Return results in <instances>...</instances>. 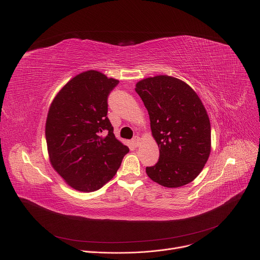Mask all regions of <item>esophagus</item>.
<instances>
[{
	"label": "esophagus",
	"instance_id": "34e87169",
	"mask_svg": "<svg viewBox=\"0 0 260 260\" xmlns=\"http://www.w3.org/2000/svg\"><path fill=\"white\" fill-rule=\"evenodd\" d=\"M132 142H133V144H134L135 147H138V146L141 144V139H140V137L136 136V137L132 140Z\"/></svg>",
	"mask_w": 260,
	"mask_h": 260
}]
</instances>
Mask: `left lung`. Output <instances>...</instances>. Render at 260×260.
<instances>
[{"mask_svg":"<svg viewBox=\"0 0 260 260\" xmlns=\"http://www.w3.org/2000/svg\"><path fill=\"white\" fill-rule=\"evenodd\" d=\"M150 118L159 159L146 173L161 186L177 188L193 181L211 152V124L197 92L184 81L159 75L136 84Z\"/></svg>","mask_w":260,"mask_h":260,"instance_id":"1","label":"left lung"}]
</instances>
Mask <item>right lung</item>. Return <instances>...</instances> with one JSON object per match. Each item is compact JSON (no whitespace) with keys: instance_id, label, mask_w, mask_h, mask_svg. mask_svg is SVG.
I'll use <instances>...</instances> for the list:
<instances>
[{"instance_id":"1","label":"right lung","mask_w":260,"mask_h":260,"mask_svg":"<svg viewBox=\"0 0 260 260\" xmlns=\"http://www.w3.org/2000/svg\"><path fill=\"white\" fill-rule=\"evenodd\" d=\"M118 83L95 70L82 72L63 85L49 107L45 136L50 164L78 191L103 187L129 151L107 117L108 95Z\"/></svg>"}]
</instances>
